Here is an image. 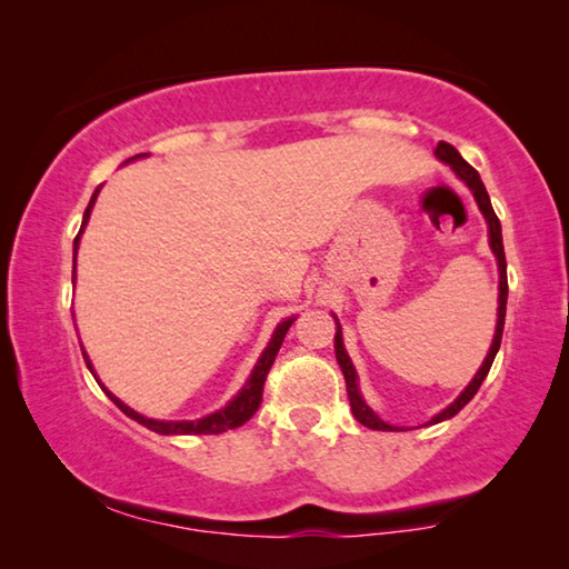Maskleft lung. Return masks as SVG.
<instances>
[{"label": "left lung", "mask_w": 569, "mask_h": 569, "mask_svg": "<svg viewBox=\"0 0 569 569\" xmlns=\"http://www.w3.org/2000/svg\"><path fill=\"white\" fill-rule=\"evenodd\" d=\"M435 156H437L441 162H447V166H451V170H455L457 176L467 182L469 190L475 192V200H477V206H479V210H481V216H485V220H487V226H489V248H492V253L497 256V266H499V308H497L495 341H492V346H489V353H487L485 363L479 366L477 377L469 381V387L459 393V397L455 399V403H449V407H447L445 411H439L437 417H431L429 423H439V421L451 419V417H455V413H459L461 409L467 407V403H469L471 399H475V393L479 391L481 381L487 379L489 369H492L495 356H497V351H499V343H502L505 313H507V291H509V288H507V258H505V246H502V226H499V218H497V213H495V208H492V203H489V196H487L485 182H481L479 172H477L475 168H471L469 162L459 156L457 148L449 146V142H439L437 150H435ZM333 349H336V361H339L341 371H343L346 391H349V401H351L353 417L359 419V421L363 423V427H369V429H377V431H399V427H391V423L381 421V419L377 417V413H373V411L369 409V403L363 401L361 391H359V381H356L359 377H356L353 363H351V359H349V353H346V349H343V336H341L339 319H336Z\"/></svg>", "instance_id": "left-lung-1"}]
</instances>
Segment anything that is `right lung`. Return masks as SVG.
<instances>
[{
  "instance_id": "obj_1",
  "label": "right lung",
  "mask_w": 569,
  "mask_h": 569,
  "mask_svg": "<svg viewBox=\"0 0 569 569\" xmlns=\"http://www.w3.org/2000/svg\"><path fill=\"white\" fill-rule=\"evenodd\" d=\"M134 158H146V152H142V156H134ZM134 158H132V160H134ZM98 192H100V188L92 192L90 206L84 208L82 228H80V233H77V238H74V258H77V246H80L82 230H84V226H88L94 200H98ZM293 321H296V319H286V321H281V323L276 326L273 339L268 341L266 351L261 353V359H258L253 373H250V379L246 381V387L238 391V397H236L233 401H228V407H223L220 411L208 413V417H203V419H196V421H158V419H148V417H142V413L132 411V409L128 407V403H122L118 397H114V393H110L104 387H102V389H104V393H108V397L114 401V407H118L122 413H128L130 419L142 423V427H148L150 431H156V435H223V431H228V429L243 427V423L258 411V407H261L266 377H268V371H271V366H273V361H276V353H278V349H281V343H283L286 333H288V329H291ZM82 356H84V363H88V369L94 373L92 363H90V359H88V353L82 351ZM94 379H98V377H94ZM98 383H100V381H98Z\"/></svg>"
}]
</instances>
